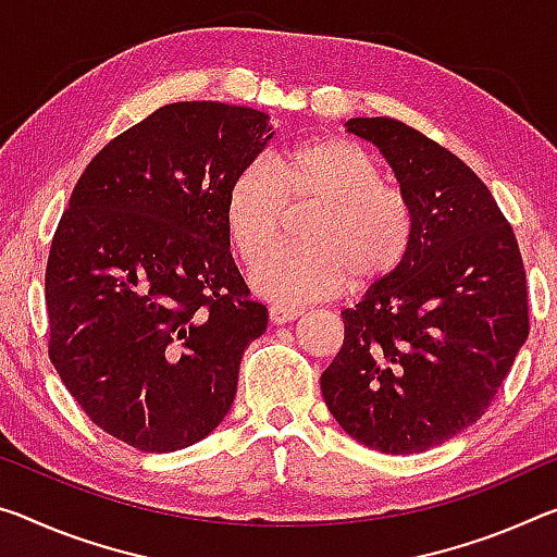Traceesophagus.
Masks as SVG:
<instances>
[{"instance_id": "esophagus-1", "label": "esophagus", "mask_w": 557, "mask_h": 557, "mask_svg": "<svg viewBox=\"0 0 557 557\" xmlns=\"http://www.w3.org/2000/svg\"><path fill=\"white\" fill-rule=\"evenodd\" d=\"M302 314L297 310V307H287V305H272L270 307V320L272 324H285V322H293L297 317Z\"/></svg>"}]
</instances>
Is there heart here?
Wrapping results in <instances>:
<instances>
[{"label": "heart", "instance_id": "b5f03b06", "mask_svg": "<svg viewBox=\"0 0 557 557\" xmlns=\"http://www.w3.org/2000/svg\"><path fill=\"white\" fill-rule=\"evenodd\" d=\"M285 202H317L307 247H282L252 272V287L277 302L337 295L349 277L374 285L389 277L411 247V213L359 146L317 138L289 148L275 165L252 163L225 198V227L237 255L258 262L277 240Z\"/></svg>", "mask_w": 557, "mask_h": 557}]
</instances>
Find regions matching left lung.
<instances>
[{"instance_id":"8db88e82","label":"left lung","mask_w":557,"mask_h":557,"mask_svg":"<svg viewBox=\"0 0 557 557\" xmlns=\"http://www.w3.org/2000/svg\"><path fill=\"white\" fill-rule=\"evenodd\" d=\"M386 158L411 213V247L342 312L320 379L326 409L374 451H429L483 417L528 339L513 227L461 158L401 121L349 119Z\"/></svg>"}]
</instances>
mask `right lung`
<instances>
[{
    "label": "right lung",
    "mask_w": 557,
    "mask_h": 557,
    "mask_svg": "<svg viewBox=\"0 0 557 557\" xmlns=\"http://www.w3.org/2000/svg\"><path fill=\"white\" fill-rule=\"evenodd\" d=\"M272 136L245 106H161L94 156L59 220L51 364L86 417L138 451L206 438L268 326L235 268L225 198Z\"/></svg>",
    "instance_id": "right-lung-1"
}]
</instances>
